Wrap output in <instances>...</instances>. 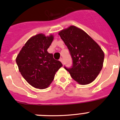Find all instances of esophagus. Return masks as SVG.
Listing matches in <instances>:
<instances>
[{"instance_id":"34e87169","label":"esophagus","mask_w":120,"mask_h":120,"mask_svg":"<svg viewBox=\"0 0 120 120\" xmlns=\"http://www.w3.org/2000/svg\"><path fill=\"white\" fill-rule=\"evenodd\" d=\"M59 60H60V61H61V62H62V64H64V60H63V58H61L60 59H59Z\"/></svg>"}]
</instances>
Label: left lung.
<instances>
[{"label": "left lung", "mask_w": 120, "mask_h": 120, "mask_svg": "<svg viewBox=\"0 0 120 120\" xmlns=\"http://www.w3.org/2000/svg\"><path fill=\"white\" fill-rule=\"evenodd\" d=\"M72 58V66L65 69L81 85L91 83L101 70L105 55L99 45L86 32L74 26L59 33Z\"/></svg>", "instance_id": "1"}]
</instances>
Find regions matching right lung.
I'll use <instances>...</instances> for the list:
<instances>
[{
    "mask_svg": "<svg viewBox=\"0 0 120 120\" xmlns=\"http://www.w3.org/2000/svg\"><path fill=\"white\" fill-rule=\"evenodd\" d=\"M53 40L52 35L38 34L30 38L16 58L19 71L30 85L45 89L54 79L56 72L62 66L47 49Z\"/></svg>",
    "mask_w": 120,
    "mask_h": 120,
    "instance_id": "1",
    "label": "right lung"
}]
</instances>
